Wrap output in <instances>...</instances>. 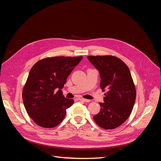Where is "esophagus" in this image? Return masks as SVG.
<instances>
[{
    "mask_svg": "<svg viewBox=\"0 0 161 161\" xmlns=\"http://www.w3.org/2000/svg\"><path fill=\"white\" fill-rule=\"evenodd\" d=\"M79 100L81 101H84V102H90L91 101L89 99H83V98H80Z\"/></svg>",
    "mask_w": 161,
    "mask_h": 161,
    "instance_id": "esophagus-1",
    "label": "esophagus"
}]
</instances>
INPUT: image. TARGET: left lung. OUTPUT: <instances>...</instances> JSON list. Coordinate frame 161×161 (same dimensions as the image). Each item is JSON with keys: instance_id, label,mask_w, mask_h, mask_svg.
<instances>
[{"instance_id": "left-lung-1", "label": "left lung", "mask_w": 161, "mask_h": 161, "mask_svg": "<svg viewBox=\"0 0 161 161\" xmlns=\"http://www.w3.org/2000/svg\"><path fill=\"white\" fill-rule=\"evenodd\" d=\"M89 62L99 71L100 87L105 93L101 110L93 117L101 128L109 130L119 127L130 115L136 92L130 71L125 63L111 56H89Z\"/></svg>"}]
</instances>
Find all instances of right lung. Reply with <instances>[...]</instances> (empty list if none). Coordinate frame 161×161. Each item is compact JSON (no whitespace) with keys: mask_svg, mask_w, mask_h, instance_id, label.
Here are the masks:
<instances>
[{"mask_svg":"<svg viewBox=\"0 0 161 161\" xmlns=\"http://www.w3.org/2000/svg\"><path fill=\"white\" fill-rule=\"evenodd\" d=\"M82 59V56L47 58L31 68L22 97L28 115L36 124L52 128L64 119L74 100L65 98L61 89Z\"/></svg>","mask_w":161,"mask_h":161,"instance_id":"obj_1","label":"right lung"}]
</instances>
